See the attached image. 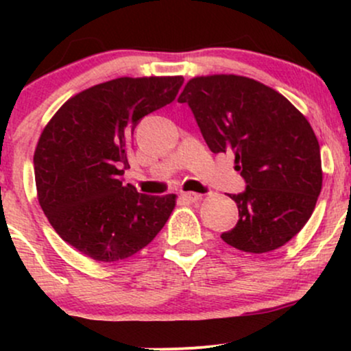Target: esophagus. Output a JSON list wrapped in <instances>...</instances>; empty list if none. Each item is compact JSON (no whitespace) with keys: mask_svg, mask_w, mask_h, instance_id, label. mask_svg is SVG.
<instances>
[{"mask_svg":"<svg viewBox=\"0 0 351 351\" xmlns=\"http://www.w3.org/2000/svg\"><path fill=\"white\" fill-rule=\"evenodd\" d=\"M183 198L189 201V203H198V201H201V195H198V193H193V191H186V193H183Z\"/></svg>","mask_w":351,"mask_h":351,"instance_id":"34e87169","label":"esophagus"}]
</instances>
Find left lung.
Segmentation results:
<instances>
[{
	"label": "left lung",
	"instance_id": "1",
	"mask_svg": "<svg viewBox=\"0 0 351 351\" xmlns=\"http://www.w3.org/2000/svg\"><path fill=\"white\" fill-rule=\"evenodd\" d=\"M186 102L213 153H234L245 191L231 195L239 221L223 241L244 252L279 249L299 234L322 191L320 145L284 95L234 74L188 80Z\"/></svg>",
	"mask_w": 351,
	"mask_h": 351
}]
</instances>
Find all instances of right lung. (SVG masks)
Instances as JSON below:
<instances>
[{
  "label": "right lung",
  "instance_id": "add662e5",
  "mask_svg": "<svg viewBox=\"0 0 351 351\" xmlns=\"http://www.w3.org/2000/svg\"><path fill=\"white\" fill-rule=\"evenodd\" d=\"M183 77H119L71 97L34 152L38 199L54 231L84 256L117 263L155 239L176 195H142L120 176L145 115L175 100Z\"/></svg>",
  "mask_w": 351,
  "mask_h": 351
}]
</instances>
